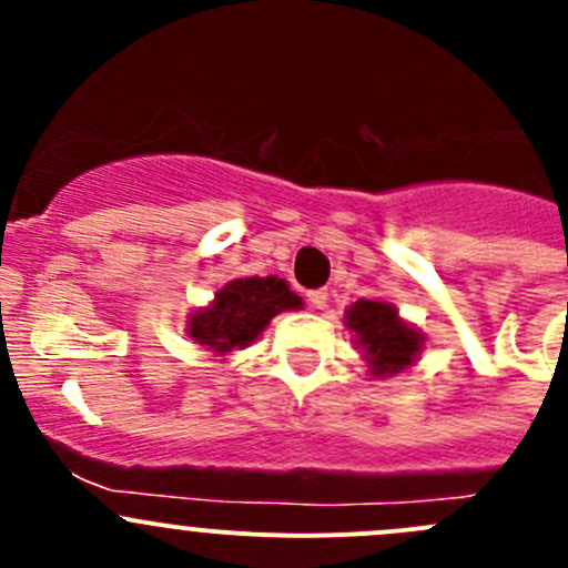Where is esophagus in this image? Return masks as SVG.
<instances>
[{"mask_svg": "<svg viewBox=\"0 0 568 568\" xmlns=\"http://www.w3.org/2000/svg\"><path fill=\"white\" fill-rule=\"evenodd\" d=\"M326 300H329V294H326L324 288L307 291V302H311L313 311H324V307H326Z\"/></svg>", "mask_w": 568, "mask_h": 568, "instance_id": "1", "label": "esophagus"}]
</instances>
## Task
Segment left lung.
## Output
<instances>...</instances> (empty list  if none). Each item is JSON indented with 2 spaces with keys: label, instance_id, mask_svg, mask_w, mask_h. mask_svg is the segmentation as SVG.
Wrapping results in <instances>:
<instances>
[{
  "label": "left lung",
  "instance_id": "8db88e82",
  "mask_svg": "<svg viewBox=\"0 0 568 568\" xmlns=\"http://www.w3.org/2000/svg\"><path fill=\"white\" fill-rule=\"evenodd\" d=\"M346 326L368 363V374L390 379L420 359L426 335L398 316L393 302L357 300L346 307Z\"/></svg>",
  "mask_w": 568,
  "mask_h": 568
}]
</instances>
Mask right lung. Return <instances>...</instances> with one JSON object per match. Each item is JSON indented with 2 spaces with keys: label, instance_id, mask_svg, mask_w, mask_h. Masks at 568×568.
Here are the masks:
<instances>
[{
  "label": "right lung",
  "instance_id": "1",
  "mask_svg": "<svg viewBox=\"0 0 568 568\" xmlns=\"http://www.w3.org/2000/svg\"><path fill=\"white\" fill-rule=\"evenodd\" d=\"M302 296L283 277H236L214 300L186 316V335L209 352L225 354L252 346L268 321L283 311H302Z\"/></svg>",
  "mask_w": 568,
  "mask_h": 568
}]
</instances>
